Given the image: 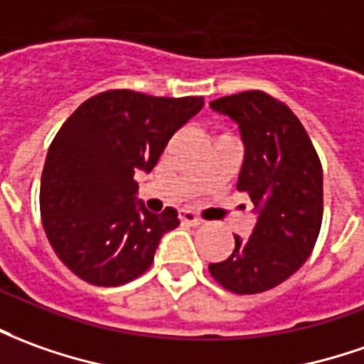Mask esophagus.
Here are the masks:
<instances>
[{"label": "esophagus", "mask_w": 364, "mask_h": 364, "mask_svg": "<svg viewBox=\"0 0 364 364\" xmlns=\"http://www.w3.org/2000/svg\"><path fill=\"white\" fill-rule=\"evenodd\" d=\"M180 220H182V224H186V225L202 224V220H200L194 212H190V210H180Z\"/></svg>", "instance_id": "obj_1"}]
</instances>
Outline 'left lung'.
I'll list each match as a JSON object with an SVG mask.
<instances>
[{"mask_svg": "<svg viewBox=\"0 0 364 364\" xmlns=\"http://www.w3.org/2000/svg\"><path fill=\"white\" fill-rule=\"evenodd\" d=\"M210 107L240 124L245 158L237 190L250 194L259 215L252 235H234L232 255L208 269L228 291H267L301 267L319 237L321 160L293 110L267 92H237Z\"/></svg>", "mask_w": 364, "mask_h": 364, "instance_id": "1", "label": "left lung"}]
</instances>
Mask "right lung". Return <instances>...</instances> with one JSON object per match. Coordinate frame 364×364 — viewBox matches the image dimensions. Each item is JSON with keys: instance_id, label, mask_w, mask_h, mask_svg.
I'll use <instances>...</instances> for the list:
<instances>
[{"instance_id": "1", "label": "right lung", "mask_w": 364, "mask_h": 364, "mask_svg": "<svg viewBox=\"0 0 364 364\" xmlns=\"http://www.w3.org/2000/svg\"><path fill=\"white\" fill-rule=\"evenodd\" d=\"M202 97H150L112 89L82 102L55 134L41 176V222L49 244L82 282L114 287L149 269L160 237L180 224L166 208L134 202V174L150 172Z\"/></svg>"}]
</instances>
